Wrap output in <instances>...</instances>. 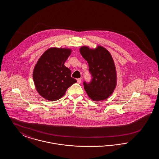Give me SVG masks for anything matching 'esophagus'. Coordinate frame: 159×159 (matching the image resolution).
I'll return each mask as SVG.
<instances>
[{"instance_id":"esophagus-1","label":"esophagus","mask_w":159,"mask_h":159,"mask_svg":"<svg viewBox=\"0 0 159 159\" xmlns=\"http://www.w3.org/2000/svg\"><path fill=\"white\" fill-rule=\"evenodd\" d=\"M82 80V79L81 78H79V79H77V83H81V81Z\"/></svg>"}]
</instances>
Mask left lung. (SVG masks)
I'll list each match as a JSON object with an SVG mask.
<instances>
[{"label":"left lung","instance_id":"obj_1","mask_svg":"<svg viewBox=\"0 0 159 159\" xmlns=\"http://www.w3.org/2000/svg\"><path fill=\"white\" fill-rule=\"evenodd\" d=\"M79 51L87 61L93 77L91 83H83L88 95L95 101L108 98L113 94L117 85L116 69L111 53L100 45L94 49L83 46Z\"/></svg>","mask_w":159,"mask_h":159}]
</instances>
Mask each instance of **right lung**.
Masks as SVG:
<instances>
[{"label":"right lung","mask_w":159,"mask_h":159,"mask_svg":"<svg viewBox=\"0 0 159 159\" xmlns=\"http://www.w3.org/2000/svg\"><path fill=\"white\" fill-rule=\"evenodd\" d=\"M71 49L50 48L38 60L33 72L36 91L43 98L54 101L62 98L67 89L76 83L71 70L64 66Z\"/></svg>","instance_id":"add662e5"}]
</instances>
